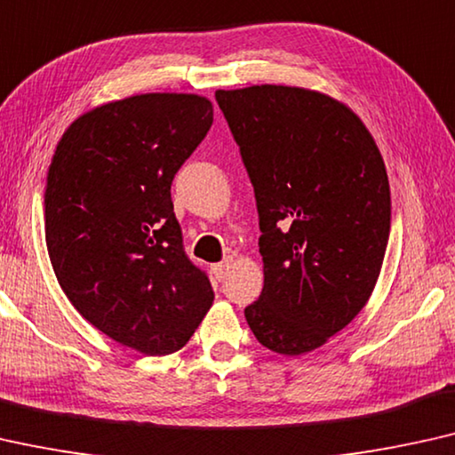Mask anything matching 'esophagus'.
Here are the masks:
<instances>
[{
  "instance_id": "1",
  "label": "esophagus",
  "mask_w": 455,
  "mask_h": 455,
  "mask_svg": "<svg viewBox=\"0 0 455 455\" xmlns=\"http://www.w3.org/2000/svg\"><path fill=\"white\" fill-rule=\"evenodd\" d=\"M228 267H230V259H227V261H220V264H214V266H212V274H214V278H216V280H225V278H227Z\"/></svg>"
}]
</instances>
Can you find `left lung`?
I'll return each mask as SVG.
<instances>
[{
    "label": "left lung",
    "mask_w": 455,
    "mask_h": 455,
    "mask_svg": "<svg viewBox=\"0 0 455 455\" xmlns=\"http://www.w3.org/2000/svg\"><path fill=\"white\" fill-rule=\"evenodd\" d=\"M253 183L264 289L245 309L272 353H311L353 322L379 278L389 181L361 117L328 94L261 84L216 91Z\"/></svg>",
    "instance_id": "obj_1"
}]
</instances>
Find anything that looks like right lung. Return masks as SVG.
<instances>
[{
	"mask_svg": "<svg viewBox=\"0 0 455 455\" xmlns=\"http://www.w3.org/2000/svg\"><path fill=\"white\" fill-rule=\"evenodd\" d=\"M212 119L200 94L113 100L80 115L49 164L44 241L57 283L86 322L148 356L183 348L214 300L171 200Z\"/></svg>",
	"mask_w": 455,
	"mask_h": 455,
	"instance_id": "add662e5",
	"label": "right lung"
}]
</instances>
